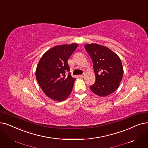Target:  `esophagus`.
Wrapping results in <instances>:
<instances>
[{
  "instance_id": "1",
  "label": "esophagus",
  "mask_w": 148,
  "mask_h": 148,
  "mask_svg": "<svg viewBox=\"0 0 148 148\" xmlns=\"http://www.w3.org/2000/svg\"><path fill=\"white\" fill-rule=\"evenodd\" d=\"M84 76H85V74H82V75H79V77L80 78H83L84 77Z\"/></svg>"
}]
</instances>
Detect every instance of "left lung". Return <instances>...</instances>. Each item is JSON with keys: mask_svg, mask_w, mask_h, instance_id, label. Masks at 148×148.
<instances>
[{"mask_svg": "<svg viewBox=\"0 0 148 148\" xmlns=\"http://www.w3.org/2000/svg\"><path fill=\"white\" fill-rule=\"evenodd\" d=\"M85 48L92 60L95 75V82L90 89L100 97L112 94L119 86L123 75L120 57L110 48L99 44H86Z\"/></svg>", "mask_w": 148, "mask_h": 148, "instance_id": "left-lung-1", "label": "left lung"}]
</instances>
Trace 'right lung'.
I'll use <instances>...</instances> for the list:
<instances>
[{
    "label": "right lung",
    "instance_id": "right-lung-1",
    "mask_svg": "<svg viewBox=\"0 0 148 148\" xmlns=\"http://www.w3.org/2000/svg\"><path fill=\"white\" fill-rule=\"evenodd\" d=\"M77 43L62 45L51 48L41 57L36 70L38 85L48 97L53 100H66L72 91L75 79L69 71L68 60Z\"/></svg>",
    "mask_w": 148,
    "mask_h": 148
}]
</instances>
